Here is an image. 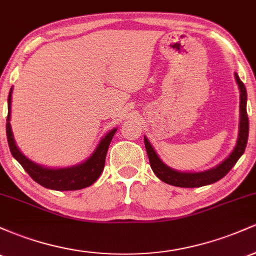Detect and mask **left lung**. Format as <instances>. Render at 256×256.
Returning a JSON list of instances; mask_svg holds the SVG:
<instances>
[{
	"label": "left lung",
	"mask_w": 256,
	"mask_h": 256,
	"mask_svg": "<svg viewBox=\"0 0 256 256\" xmlns=\"http://www.w3.org/2000/svg\"><path fill=\"white\" fill-rule=\"evenodd\" d=\"M234 79H236V83L238 85L240 89L238 137H237L236 146H234L232 152L216 166L198 172L177 171V170L166 165L161 160L156 150L154 149V146H152L150 140L146 138V136H144V146L146 152H148L149 162H150L152 172L164 183L179 188H200L204 186V185L213 184L220 180L222 178H224L230 172L232 167L236 165L238 158L242 156L243 152L246 150L249 134V122L248 116H246V90L244 84L242 83L237 73H234Z\"/></svg>",
	"instance_id": "obj_1"
}]
</instances>
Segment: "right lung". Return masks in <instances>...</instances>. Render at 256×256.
Listing matches in <instances>:
<instances>
[{"mask_svg": "<svg viewBox=\"0 0 256 256\" xmlns=\"http://www.w3.org/2000/svg\"><path fill=\"white\" fill-rule=\"evenodd\" d=\"M12 94L13 86L10 88V95H8V116H7V140L12 155L20 164L28 176L34 179L36 183L50 190L58 192H70V190H79L90 186L91 184L98 180L102 171L104 168L106 155H107L108 146L116 134L118 128H113L104 137L100 140L98 144L84 161L77 165L67 167H46L34 162L31 158L19 149L16 146V138H14L13 130L10 125V114H12Z\"/></svg>", "mask_w": 256, "mask_h": 256, "instance_id": "1", "label": "right lung"}]
</instances>
